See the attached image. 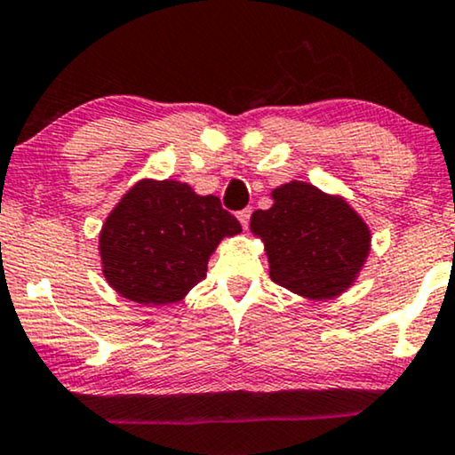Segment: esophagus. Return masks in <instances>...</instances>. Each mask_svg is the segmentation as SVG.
Returning a JSON list of instances; mask_svg holds the SVG:
<instances>
[{
  "instance_id": "34e87169",
  "label": "esophagus",
  "mask_w": 455,
  "mask_h": 455,
  "mask_svg": "<svg viewBox=\"0 0 455 455\" xmlns=\"http://www.w3.org/2000/svg\"><path fill=\"white\" fill-rule=\"evenodd\" d=\"M236 217H238V221L243 223V228H244V229L249 228V221H251V209H243V211H238V212H236Z\"/></svg>"
}]
</instances>
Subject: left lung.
Segmentation results:
<instances>
[{"label": "left lung", "mask_w": 455, "mask_h": 455, "mask_svg": "<svg viewBox=\"0 0 455 455\" xmlns=\"http://www.w3.org/2000/svg\"><path fill=\"white\" fill-rule=\"evenodd\" d=\"M274 204L255 211L251 229L270 259V278L293 293L327 299L352 284L369 253V229L344 200L293 181L274 189Z\"/></svg>", "instance_id": "obj_1"}]
</instances>
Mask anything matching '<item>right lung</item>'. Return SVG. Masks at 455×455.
I'll return each mask as SVG.
<instances>
[{
	"instance_id": "obj_1",
	"label": "right lung",
	"mask_w": 455,
	"mask_h": 455,
	"mask_svg": "<svg viewBox=\"0 0 455 455\" xmlns=\"http://www.w3.org/2000/svg\"><path fill=\"white\" fill-rule=\"evenodd\" d=\"M240 229L217 196L179 181H139L100 229L103 274L128 299L172 304L206 278L219 240Z\"/></svg>"
}]
</instances>
